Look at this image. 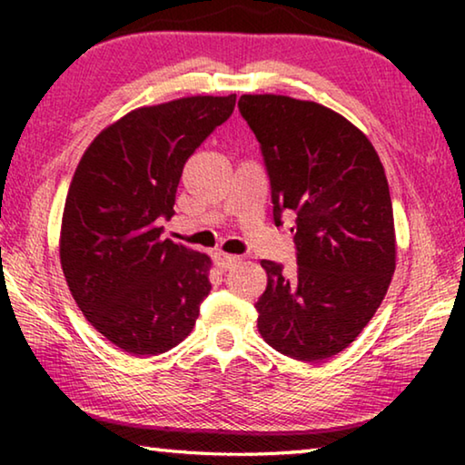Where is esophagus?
<instances>
[{
	"instance_id": "esophagus-1",
	"label": "esophagus",
	"mask_w": 465,
	"mask_h": 465,
	"mask_svg": "<svg viewBox=\"0 0 465 465\" xmlns=\"http://www.w3.org/2000/svg\"><path fill=\"white\" fill-rule=\"evenodd\" d=\"M238 262H240V256L225 254V252H215V264H217V269L227 271V269H232V266L238 264Z\"/></svg>"
}]
</instances>
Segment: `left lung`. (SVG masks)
Wrapping results in <instances>:
<instances>
[{"label": "left lung", "mask_w": 465, "mask_h": 465, "mask_svg": "<svg viewBox=\"0 0 465 465\" xmlns=\"http://www.w3.org/2000/svg\"><path fill=\"white\" fill-rule=\"evenodd\" d=\"M238 106L262 149L274 223L297 215L293 277L261 262L258 332L291 359L324 361L363 332L396 271L388 178L365 133L318 102L243 94Z\"/></svg>", "instance_id": "obj_1"}]
</instances>
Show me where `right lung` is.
<instances>
[{
    "instance_id": "obj_1",
    "label": "right lung",
    "mask_w": 465,
    "mask_h": 465,
    "mask_svg": "<svg viewBox=\"0 0 465 465\" xmlns=\"http://www.w3.org/2000/svg\"><path fill=\"white\" fill-rule=\"evenodd\" d=\"M235 94L188 96L131 110L92 141L61 219L59 256L77 308L135 357L193 332L209 295L211 258L162 238L188 157L230 119Z\"/></svg>"
}]
</instances>
